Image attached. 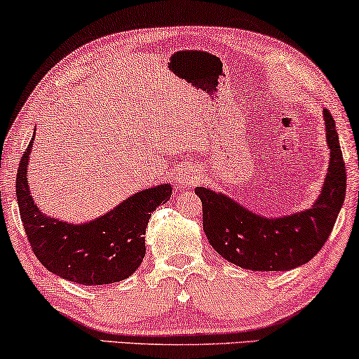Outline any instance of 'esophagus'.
Wrapping results in <instances>:
<instances>
[{"label":"esophagus","mask_w":359,"mask_h":359,"mask_svg":"<svg viewBox=\"0 0 359 359\" xmlns=\"http://www.w3.org/2000/svg\"><path fill=\"white\" fill-rule=\"evenodd\" d=\"M201 171L196 168V166H191V165H186L181 168V171L176 176V180H178V183L181 186H184V188H189V186H196L201 181Z\"/></svg>","instance_id":"esophagus-1"}]
</instances>
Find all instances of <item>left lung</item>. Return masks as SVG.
<instances>
[{
    "label": "left lung",
    "instance_id": "left-lung-1",
    "mask_svg": "<svg viewBox=\"0 0 359 359\" xmlns=\"http://www.w3.org/2000/svg\"><path fill=\"white\" fill-rule=\"evenodd\" d=\"M330 150L320 194L306 210L266 217L227 194L198 186L203 225L209 243L224 259L252 271H287L311 262L320 252L340 212L346 193V171L335 121L323 109Z\"/></svg>",
    "mask_w": 359,
    "mask_h": 359
}]
</instances>
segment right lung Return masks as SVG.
I'll return each mask as SVG.
<instances>
[{
    "label": "right lung",
    "mask_w": 359,
    "mask_h": 359,
    "mask_svg": "<svg viewBox=\"0 0 359 359\" xmlns=\"http://www.w3.org/2000/svg\"><path fill=\"white\" fill-rule=\"evenodd\" d=\"M32 140L18 168L16 198L24 230L39 262L57 276L85 286L124 281L140 266L145 257L147 224L151 212L170 199L173 186L165 183L137 191L109 212L85 224L50 217L34 203L29 189Z\"/></svg>",
    "instance_id": "1"
}]
</instances>
